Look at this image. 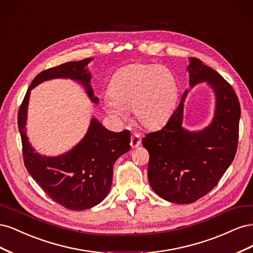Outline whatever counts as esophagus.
Returning <instances> with one entry per match:
<instances>
[{"label":"esophagus","instance_id":"1","mask_svg":"<svg viewBox=\"0 0 253 253\" xmlns=\"http://www.w3.org/2000/svg\"><path fill=\"white\" fill-rule=\"evenodd\" d=\"M140 143H141V138H140L139 134H135V133L132 134V136H131V147L133 149H135L137 147H139Z\"/></svg>","mask_w":253,"mask_h":253}]
</instances>
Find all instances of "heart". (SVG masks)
Returning <instances> with one entry per match:
<instances>
[{
	"instance_id": "heart-1",
	"label": "heart",
	"mask_w": 253,
	"mask_h": 253,
	"mask_svg": "<svg viewBox=\"0 0 253 253\" xmlns=\"http://www.w3.org/2000/svg\"><path fill=\"white\" fill-rule=\"evenodd\" d=\"M111 95L103 98V109L118 121L133 111L136 120L147 128L165 125L177 103L179 88L175 75L157 64L128 65L115 76Z\"/></svg>"
}]
</instances>
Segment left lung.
<instances>
[{
	"label": "left lung",
	"instance_id": "8db88e82",
	"mask_svg": "<svg viewBox=\"0 0 253 253\" xmlns=\"http://www.w3.org/2000/svg\"><path fill=\"white\" fill-rule=\"evenodd\" d=\"M189 62L190 86L207 82L215 94L212 122L198 132L181 126L186 89L166 126L142 138L150 154V185L157 195L175 204L193 203L209 193L233 162L239 141L241 106L232 86L200 59L189 58Z\"/></svg>",
	"mask_w": 253,
	"mask_h": 253
}]
</instances>
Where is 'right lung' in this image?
<instances>
[{"mask_svg": "<svg viewBox=\"0 0 253 253\" xmlns=\"http://www.w3.org/2000/svg\"><path fill=\"white\" fill-rule=\"evenodd\" d=\"M91 58L48 68L36 76L18 113L23 159L28 173L52 201L71 210H85L101 203L110 192L113 167L117 158L129 151L131 134L105 128L93 118L84 138L70 152L56 157L42 156L30 145L25 132L30 90L38 84L56 78H70L82 83L90 100L98 103L90 87V74L85 66Z\"/></svg>", "mask_w": 253, "mask_h": 253, "instance_id": "1", "label": "right lung"}]
</instances>
